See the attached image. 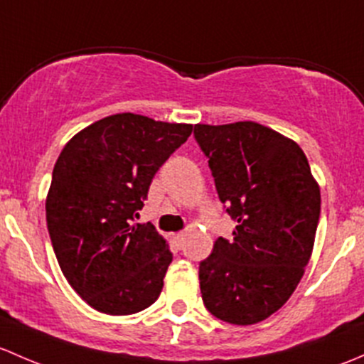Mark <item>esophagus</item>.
<instances>
[{
  "label": "esophagus",
  "mask_w": 364,
  "mask_h": 364,
  "mask_svg": "<svg viewBox=\"0 0 364 364\" xmlns=\"http://www.w3.org/2000/svg\"><path fill=\"white\" fill-rule=\"evenodd\" d=\"M183 238H186V235H183V233H177V235H173V240H175V242L178 243V245H182Z\"/></svg>",
  "instance_id": "34e87169"
}]
</instances>
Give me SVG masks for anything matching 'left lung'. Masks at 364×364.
<instances>
[{"mask_svg": "<svg viewBox=\"0 0 364 364\" xmlns=\"http://www.w3.org/2000/svg\"><path fill=\"white\" fill-rule=\"evenodd\" d=\"M219 200L237 220L200 263L205 306L217 319L249 326L282 309L305 273L321 215V189L305 152L252 121L194 126Z\"/></svg>", "mask_w": 364, "mask_h": 364, "instance_id": "1", "label": "left lung"}]
</instances>
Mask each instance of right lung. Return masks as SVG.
<instances>
[{"mask_svg": "<svg viewBox=\"0 0 364 364\" xmlns=\"http://www.w3.org/2000/svg\"><path fill=\"white\" fill-rule=\"evenodd\" d=\"M193 124L115 114L78 131L55 161L45 215L63 275L87 305L129 316L159 298L171 256L151 223L133 224L149 186Z\"/></svg>", "mask_w": 364, "mask_h": 364, "instance_id": "add662e5", "label": "right lung"}]
</instances>
